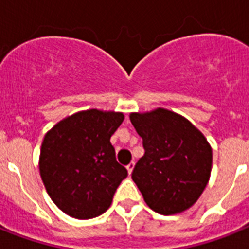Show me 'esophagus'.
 I'll list each match as a JSON object with an SVG mask.
<instances>
[{
    "label": "esophagus",
    "instance_id": "34e87169",
    "mask_svg": "<svg viewBox=\"0 0 249 249\" xmlns=\"http://www.w3.org/2000/svg\"><path fill=\"white\" fill-rule=\"evenodd\" d=\"M133 169H134V162L131 161L130 163H128V165H126V170H128L129 175H130V174H131V171H133Z\"/></svg>",
    "mask_w": 249,
    "mask_h": 249
}]
</instances>
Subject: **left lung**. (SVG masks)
Wrapping results in <instances>:
<instances>
[{"label":"left lung","mask_w":249,"mask_h":249,"mask_svg":"<svg viewBox=\"0 0 249 249\" xmlns=\"http://www.w3.org/2000/svg\"><path fill=\"white\" fill-rule=\"evenodd\" d=\"M129 116L145 151L131 179L147 206L161 215L192 207L211 177L212 148L203 133L184 116L161 107Z\"/></svg>","instance_id":"1"}]
</instances>
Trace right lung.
I'll return each mask as SVG.
<instances>
[{
    "label": "right lung",
    "instance_id": "add662e5",
    "mask_svg": "<svg viewBox=\"0 0 249 249\" xmlns=\"http://www.w3.org/2000/svg\"><path fill=\"white\" fill-rule=\"evenodd\" d=\"M123 112L90 108L60 120L46 133L39 174L53 203L74 219L102 215L128 177L110 142Z\"/></svg>",
    "mask_w": 249,
    "mask_h": 249
}]
</instances>
